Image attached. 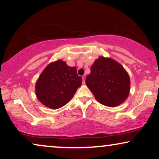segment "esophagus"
<instances>
[{
    "mask_svg": "<svg viewBox=\"0 0 159 159\" xmlns=\"http://www.w3.org/2000/svg\"><path fill=\"white\" fill-rule=\"evenodd\" d=\"M82 82H83V84H84V82H85V78H86V76L85 75H83L82 76Z\"/></svg>",
    "mask_w": 159,
    "mask_h": 159,
    "instance_id": "obj_1",
    "label": "esophagus"
}]
</instances>
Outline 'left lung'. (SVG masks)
I'll use <instances>...</instances> for the list:
<instances>
[{
  "instance_id": "obj_1",
  "label": "left lung",
  "mask_w": 159,
  "mask_h": 159,
  "mask_svg": "<svg viewBox=\"0 0 159 159\" xmlns=\"http://www.w3.org/2000/svg\"><path fill=\"white\" fill-rule=\"evenodd\" d=\"M90 71L85 79L86 84L100 103L114 107L127 98L130 80L120 64L101 56L95 61Z\"/></svg>"
}]
</instances>
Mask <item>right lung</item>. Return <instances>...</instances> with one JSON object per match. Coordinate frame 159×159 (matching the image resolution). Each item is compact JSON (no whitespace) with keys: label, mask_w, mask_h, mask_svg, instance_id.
<instances>
[{"label":"right lung","mask_w":159,"mask_h":159,"mask_svg":"<svg viewBox=\"0 0 159 159\" xmlns=\"http://www.w3.org/2000/svg\"><path fill=\"white\" fill-rule=\"evenodd\" d=\"M82 81L75 66L58 60L48 65L39 77L35 84L37 98L47 107L57 109L70 101Z\"/></svg>","instance_id":"obj_1"}]
</instances>
